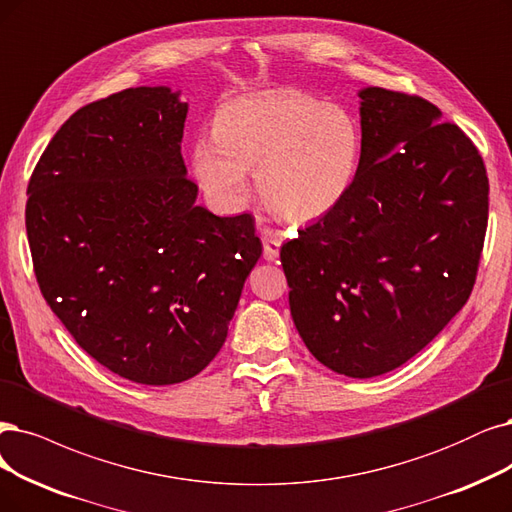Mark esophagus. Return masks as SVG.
I'll use <instances>...</instances> for the list:
<instances>
[{"instance_id":"obj_1","label":"esophagus","mask_w":512,"mask_h":512,"mask_svg":"<svg viewBox=\"0 0 512 512\" xmlns=\"http://www.w3.org/2000/svg\"><path fill=\"white\" fill-rule=\"evenodd\" d=\"M282 238L274 232H263V257L266 261H278Z\"/></svg>"}]
</instances>
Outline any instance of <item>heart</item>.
<instances>
[{
	"mask_svg": "<svg viewBox=\"0 0 512 512\" xmlns=\"http://www.w3.org/2000/svg\"><path fill=\"white\" fill-rule=\"evenodd\" d=\"M363 154V130L342 107L299 90H270L227 101L215 135L196 139L192 170L221 211H236L251 192L291 221L329 215L352 189Z\"/></svg>",
	"mask_w": 512,
	"mask_h": 512,
	"instance_id": "b5f03b06",
	"label": "heart"
}]
</instances>
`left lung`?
<instances>
[{
	"label": "left lung",
	"instance_id": "obj_1",
	"mask_svg": "<svg viewBox=\"0 0 512 512\" xmlns=\"http://www.w3.org/2000/svg\"><path fill=\"white\" fill-rule=\"evenodd\" d=\"M363 154L337 208L282 244L293 323L348 377L407 363L475 285L489 211L483 158L422 97L363 88Z\"/></svg>",
	"mask_w": 512,
	"mask_h": 512
}]
</instances>
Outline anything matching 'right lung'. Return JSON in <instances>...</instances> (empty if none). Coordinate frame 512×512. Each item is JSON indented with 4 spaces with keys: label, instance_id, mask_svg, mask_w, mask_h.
Here are the masks:
<instances>
[{
    "label": "right lung",
    "instance_id": "add662e5",
    "mask_svg": "<svg viewBox=\"0 0 512 512\" xmlns=\"http://www.w3.org/2000/svg\"><path fill=\"white\" fill-rule=\"evenodd\" d=\"M185 118L166 86L94 101L59 128L27 187L50 310L94 361L145 386L185 382L213 361L261 257L249 213L196 204Z\"/></svg>",
    "mask_w": 512,
    "mask_h": 512
}]
</instances>
